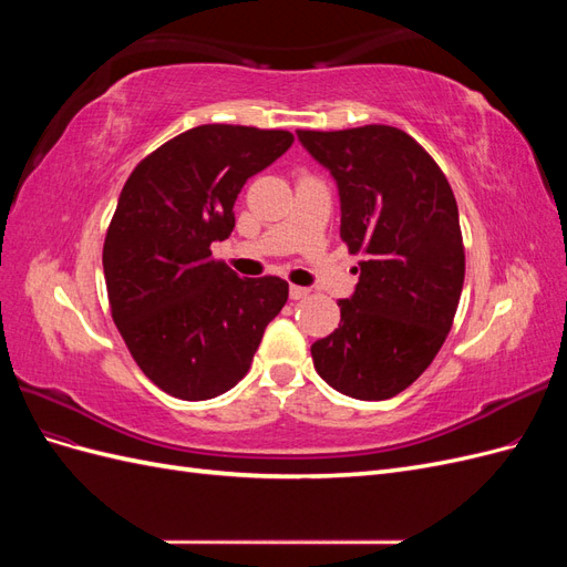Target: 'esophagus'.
<instances>
[{"label":"esophagus","mask_w":567,"mask_h":567,"mask_svg":"<svg viewBox=\"0 0 567 567\" xmlns=\"http://www.w3.org/2000/svg\"><path fill=\"white\" fill-rule=\"evenodd\" d=\"M307 293H310V288H302V286H290V288H288L290 300H300V298H305Z\"/></svg>","instance_id":"1"}]
</instances>
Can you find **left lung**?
Returning <instances> with one entry per match:
<instances>
[{
  "instance_id": "8db88e82",
  "label": "left lung",
  "mask_w": 567,
  "mask_h": 567,
  "mask_svg": "<svg viewBox=\"0 0 567 567\" xmlns=\"http://www.w3.org/2000/svg\"><path fill=\"white\" fill-rule=\"evenodd\" d=\"M333 175L340 238L362 252L352 298L338 300V329L312 346L333 390L381 402L431 367L458 307L466 255L447 177L427 151L390 125L298 130Z\"/></svg>"
}]
</instances>
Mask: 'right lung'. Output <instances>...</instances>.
<instances>
[{"label":"right lung","instance_id":"1","mask_svg":"<svg viewBox=\"0 0 567 567\" xmlns=\"http://www.w3.org/2000/svg\"><path fill=\"white\" fill-rule=\"evenodd\" d=\"M293 144L286 130L200 125L132 169L104 244L111 315L146 379L186 402L244 379L288 300L279 277L241 279L213 260L244 184Z\"/></svg>","mask_w":567,"mask_h":567}]
</instances>
